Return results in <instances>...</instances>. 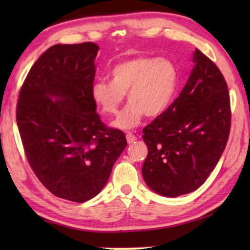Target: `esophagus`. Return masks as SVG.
I'll use <instances>...</instances> for the list:
<instances>
[{
    "label": "esophagus",
    "instance_id": "obj_1",
    "mask_svg": "<svg viewBox=\"0 0 250 250\" xmlns=\"http://www.w3.org/2000/svg\"><path fill=\"white\" fill-rule=\"evenodd\" d=\"M125 137H126V141H128L129 145H131V143H133L135 140H137V137H135V135L132 134L131 132L126 133Z\"/></svg>",
    "mask_w": 250,
    "mask_h": 250
}]
</instances>
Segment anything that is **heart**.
Listing matches in <instances>:
<instances>
[{
  "instance_id": "obj_1",
  "label": "heart",
  "mask_w": 250,
  "mask_h": 250,
  "mask_svg": "<svg viewBox=\"0 0 250 250\" xmlns=\"http://www.w3.org/2000/svg\"><path fill=\"white\" fill-rule=\"evenodd\" d=\"M110 82L99 80L91 87V98L104 115H116L125 100V108L112 125L133 129L145 115L160 116L168 108L179 84V70L168 58L139 56L118 62L110 70Z\"/></svg>"
}]
</instances>
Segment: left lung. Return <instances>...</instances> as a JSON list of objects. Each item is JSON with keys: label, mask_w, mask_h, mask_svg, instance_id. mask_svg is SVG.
<instances>
[{"label": "left lung", "mask_w": 250, "mask_h": 250, "mask_svg": "<svg viewBox=\"0 0 250 250\" xmlns=\"http://www.w3.org/2000/svg\"><path fill=\"white\" fill-rule=\"evenodd\" d=\"M180 96L143 129L146 185L162 196L195 191L221 159L230 130V101L221 70L201 50Z\"/></svg>", "instance_id": "left-lung-1"}]
</instances>
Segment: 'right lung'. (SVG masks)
Here are the masks:
<instances>
[{
	"label": "right lung",
	"mask_w": 250,
	"mask_h": 250,
	"mask_svg": "<svg viewBox=\"0 0 250 250\" xmlns=\"http://www.w3.org/2000/svg\"><path fill=\"white\" fill-rule=\"evenodd\" d=\"M99 47L57 44L32 66L20 91L16 122L25 154L55 196L95 197L126 146L124 132L101 122L91 98Z\"/></svg>",
	"instance_id": "right-lung-1"
}]
</instances>
